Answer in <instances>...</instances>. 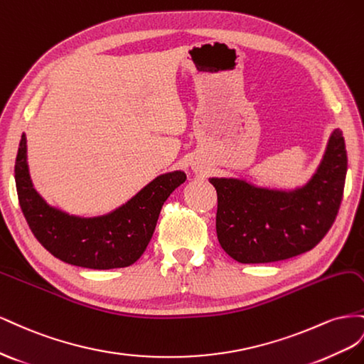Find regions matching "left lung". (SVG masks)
<instances>
[{"label": "left lung", "instance_id": "1", "mask_svg": "<svg viewBox=\"0 0 364 364\" xmlns=\"http://www.w3.org/2000/svg\"><path fill=\"white\" fill-rule=\"evenodd\" d=\"M346 172L345 139L336 128L304 184L273 188L242 176H212L209 181L218 193V241L241 264L276 262L311 250L336 220Z\"/></svg>", "mask_w": 364, "mask_h": 364}]
</instances>
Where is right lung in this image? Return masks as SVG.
Wrapping results in <instances>:
<instances>
[{
    "label": "right lung",
    "mask_w": 364,
    "mask_h": 364,
    "mask_svg": "<svg viewBox=\"0 0 364 364\" xmlns=\"http://www.w3.org/2000/svg\"><path fill=\"white\" fill-rule=\"evenodd\" d=\"M186 181L183 171L159 175L124 204L105 215L79 216L50 205L35 189L27 163V139L19 141L15 183L21 210L36 240L67 264L111 269L129 267L146 250L161 205Z\"/></svg>",
    "instance_id": "add662e5"
}]
</instances>
